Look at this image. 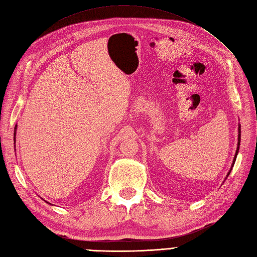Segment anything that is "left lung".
<instances>
[{
    "label": "left lung",
    "mask_w": 257,
    "mask_h": 257,
    "mask_svg": "<svg viewBox=\"0 0 257 257\" xmlns=\"http://www.w3.org/2000/svg\"><path fill=\"white\" fill-rule=\"evenodd\" d=\"M239 130V134H241V129H238ZM239 140H241V135H238V143H237V145H239ZM237 152H238V146H237V150H236V154H235V157H234V161H233V165H232V167L234 166V162H235V159H236V156H237ZM232 170V169H231ZM231 170H230V172H231ZM230 172H228V174H230ZM227 174V176H228Z\"/></svg>",
    "instance_id": "8db88e82"
}]
</instances>
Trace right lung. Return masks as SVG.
Wrapping results in <instances>:
<instances>
[{
  "label": "right lung",
  "mask_w": 257,
  "mask_h": 257,
  "mask_svg": "<svg viewBox=\"0 0 257 257\" xmlns=\"http://www.w3.org/2000/svg\"><path fill=\"white\" fill-rule=\"evenodd\" d=\"M16 127H18V125H15V129H16ZM14 139H15V134H14Z\"/></svg>",
  "instance_id": "right-lung-1"
}]
</instances>
